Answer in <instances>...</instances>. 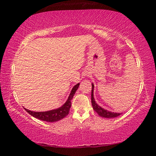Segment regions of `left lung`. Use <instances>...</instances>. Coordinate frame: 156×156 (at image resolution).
<instances>
[{
    "label": "left lung",
    "instance_id": "1",
    "mask_svg": "<svg viewBox=\"0 0 156 156\" xmlns=\"http://www.w3.org/2000/svg\"><path fill=\"white\" fill-rule=\"evenodd\" d=\"M92 85V89H91V105L92 107H93L94 110L100 116L103 118H115L117 116L120 115V114H122V113H116V112H110V111H108L107 109H104L102 107H100V105H98L96 103V100H95L94 98V84H91Z\"/></svg>",
    "mask_w": 156,
    "mask_h": 156
}]
</instances>
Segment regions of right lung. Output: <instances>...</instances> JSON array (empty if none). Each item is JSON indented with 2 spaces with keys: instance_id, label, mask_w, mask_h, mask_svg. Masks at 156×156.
<instances>
[{
  "instance_id": "right-lung-1",
  "label": "right lung",
  "mask_w": 156,
  "mask_h": 156,
  "mask_svg": "<svg viewBox=\"0 0 156 156\" xmlns=\"http://www.w3.org/2000/svg\"><path fill=\"white\" fill-rule=\"evenodd\" d=\"M79 85H80V83H78L73 87L72 91H71V93L68 97L67 101L65 102V103L62 106L59 108L52 110L45 111V112H33V111L27 109L25 108V109L26 112L30 113L31 115L34 116V118H38V119L43 121H46V122H54L62 120L65 118L69 114V113L70 108L71 106H72V102L71 101H72L76 91H77Z\"/></svg>"
}]
</instances>
